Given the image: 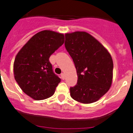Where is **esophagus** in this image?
<instances>
[{
    "label": "esophagus",
    "instance_id": "34e87169",
    "mask_svg": "<svg viewBox=\"0 0 133 133\" xmlns=\"http://www.w3.org/2000/svg\"><path fill=\"white\" fill-rule=\"evenodd\" d=\"M61 78L63 79V80H64V79H65V75H64V74H63V73L61 74Z\"/></svg>",
    "mask_w": 133,
    "mask_h": 133
}]
</instances>
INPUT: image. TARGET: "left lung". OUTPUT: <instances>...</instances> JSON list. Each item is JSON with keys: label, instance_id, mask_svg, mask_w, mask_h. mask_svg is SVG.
<instances>
[{"label": "left lung", "instance_id": "1", "mask_svg": "<svg viewBox=\"0 0 133 133\" xmlns=\"http://www.w3.org/2000/svg\"><path fill=\"white\" fill-rule=\"evenodd\" d=\"M65 47L73 59L78 82L70 87V95L82 103L99 100L110 89L113 61L105 48L85 32L65 34Z\"/></svg>", "mask_w": 133, "mask_h": 133}]
</instances>
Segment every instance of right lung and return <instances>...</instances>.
<instances>
[{
    "instance_id": "add662e5",
    "label": "right lung",
    "mask_w": 133,
    "mask_h": 133,
    "mask_svg": "<svg viewBox=\"0 0 133 133\" xmlns=\"http://www.w3.org/2000/svg\"><path fill=\"white\" fill-rule=\"evenodd\" d=\"M64 43L63 34L43 30L33 36L16 55L13 65L16 82L25 94L42 100L54 94L61 79L53 72L49 57Z\"/></svg>"
}]
</instances>
